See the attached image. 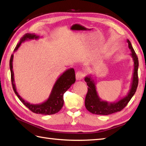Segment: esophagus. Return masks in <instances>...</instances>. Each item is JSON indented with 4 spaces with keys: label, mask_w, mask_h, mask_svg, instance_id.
<instances>
[{
    "label": "esophagus",
    "mask_w": 146,
    "mask_h": 146,
    "mask_svg": "<svg viewBox=\"0 0 146 146\" xmlns=\"http://www.w3.org/2000/svg\"><path fill=\"white\" fill-rule=\"evenodd\" d=\"M84 74L82 72H78L76 73V80H81L84 78Z\"/></svg>",
    "instance_id": "obj_1"
}]
</instances>
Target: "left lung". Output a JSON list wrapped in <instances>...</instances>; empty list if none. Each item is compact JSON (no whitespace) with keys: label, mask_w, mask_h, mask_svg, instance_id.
Masks as SVG:
<instances>
[{"label":"left lung","mask_w":146,"mask_h":146,"mask_svg":"<svg viewBox=\"0 0 146 146\" xmlns=\"http://www.w3.org/2000/svg\"><path fill=\"white\" fill-rule=\"evenodd\" d=\"M127 42L129 48L131 52L130 55L134 62L133 73L129 90L126 95L121 98L119 100L114 102H108L106 101L103 100L98 95L96 86L95 75L94 74H88L84 78V81L88 86V93L85 98V106L87 110L90 113L95 114L108 115L120 111L126 106L136 91L138 85V58L128 39H127Z\"/></svg>","instance_id":"8db88e82"}]
</instances>
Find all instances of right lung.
<instances>
[{
	"label": "right lung",
	"mask_w": 146,
	"mask_h": 146,
	"mask_svg": "<svg viewBox=\"0 0 146 146\" xmlns=\"http://www.w3.org/2000/svg\"><path fill=\"white\" fill-rule=\"evenodd\" d=\"M40 38V36L35 35V33H26L20 38L19 42L17 43L14 49V52L18 50L22 43L25 42V41H28V40L34 39L38 40ZM13 54L11 55V59H10V70H11V73L12 88L15 94L17 96L19 99L21 101V102L26 107L28 108L30 111L36 114L50 115L54 114L60 111L63 106L64 93L70 88L71 86L74 84L76 81L75 73H74V70L73 68L66 70L58 78L52 88V91H51L48 99L41 103L33 104L23 99L19 94L18 91H17L14 80V73H13Z\"/></svg>",
	"instance_id": "obj_1"
}]
</instances>
